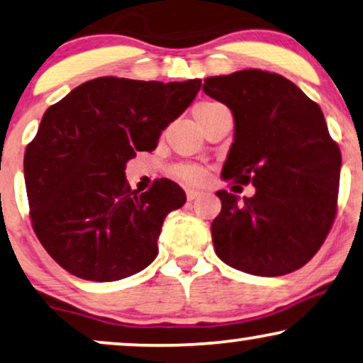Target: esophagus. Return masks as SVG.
<instances>
[{"instance_id":"esophagus-1","label":"esophagus","mask_w":363,"mask_h":363,"mask_svg":"<svg viewBox=\"0 0 363 363\" xmlns=\"http://www.w3.org/2000/svg\"><path fill=\"white\" fill-rule=\"evenodd\" d=\"M200 196V191L199 190H191V188H188L186 190V199L190 200V201H193V200H196Z\"/></svg>"}]
</instances>
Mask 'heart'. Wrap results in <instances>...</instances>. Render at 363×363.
<instances>
[{"mask_svg": "<svg viewBox=\"0 0 363 363\" xmlns=\"http://www.w3.org/2000/svg\"><path fill=\"white\" fill-rule=\"evenodd\" d=\"M220 105H222V103H216V101L199 103V105L195 106V110H193V115H195V118H199V116L203 115V113L210 111L211 108L220 106ZM173 177L183 183H188V185H195V183H199L201 178H203V170H201L200 167H196V164L182 163L173 168Z\"/></svg>", "mask_w": 363, "mask_h": 363, "instance_id": "1", "label": "heart"}]
</instances>
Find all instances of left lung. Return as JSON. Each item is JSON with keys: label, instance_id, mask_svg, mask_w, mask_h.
I'll list each match as a JSON object with an SVG mask.
<instances>
[{"label": "left lung", "instance_id": "left-lung-1", "mask_svg": "<svg viewBox=\"0 0 363 363\" xmlns=\"http://www.w3.org/2000/svg\"><path fill=\"white\" fill-rule=\"evenodd\" d=\"M203 91L235 118L223 180L257 188L243 200L216 191V255L258 277L298 270L325 242L337 215L342 155L322 110L290 79L257 68L206 78Z\"/></svg>", "mask_w": 363, "mask_h": 363}]
</instances>
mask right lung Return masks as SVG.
I'll list each match as a JSON object with an SVG mask.
<instances>
[{"instance_id":"right-lung-1","label":"right lung","mask_w":363,"mask_h":363,"mask_svg":"<svg viewBox=\"0 0 363 363\" xmlns=\"http://www.w3.org/2000/svg\"><path fill=\"white\" fill-rule=\"evenodd\" d=\"M200 79H89L45 111L25 152L31 225L51 258L83 280L113 281L155 260L164 216L186 195L168 178L131 190L125 164L153 152Z\"/></svg>"}]
</instances>
